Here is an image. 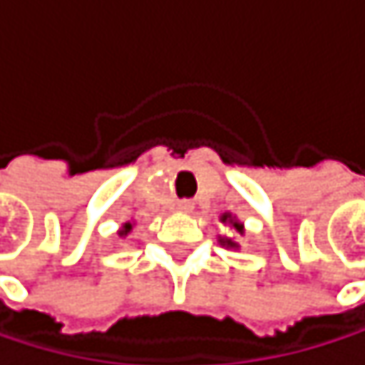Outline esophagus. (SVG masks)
Here are the masks:
<instances>
[{"label": "esophagus", "mask_w": 365, "mask_h": 365, "mask_svg": "<svg viewBox=\"0 0 365 365\" xmlns=\"http://www.w3.org/2000/svg\"><path fill=\"white\" fill-rule=\"evenodd\" d=\"M176 209H178L180 213H189V211H193V202H191V200H178V202H176Z\"/></svg>", "instance_id": "esophagus-1"}]
</instances>
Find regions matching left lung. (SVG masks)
<instances>
[{
    "label": "left lung",
    "instance_id": "8db88e82",
    "mask_svg": "<svg viewBox=\"0 0 365 365\" xmlns=\"http://www.w3.org/2000/svg\"><path fill=\"white\" fill-rule=\"evenodd\" d=\"M222 222H224V224H230V226H232V228H235L237 232H240V235H244V224H240V222H237V220H235V217H232L230 213H224V215H222ZM220 244H222V246H226V248H235V250L240 248V244H237V242H232L230 237H220Z\"/></svg>",
    "mask_w": 365,
    "mask_h": 365
}]
</instances>
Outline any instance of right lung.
<instances>
[{
  "label": "right lung",
  "mask_w": 365,
  "mask_h": 365,
  "mask_svg": "<svg viewBox=\"0 0 365 365\" xmlns=\"http://www.w3.org/2000/svg\"><path fill=\"white\" fill-rule=\"evenodd\" d=\"M133 230V222H125L121 228H119V237H125V235H128Z\"/></svg>",
  "instance_id": "right-lung-1"
}]
</instances>
